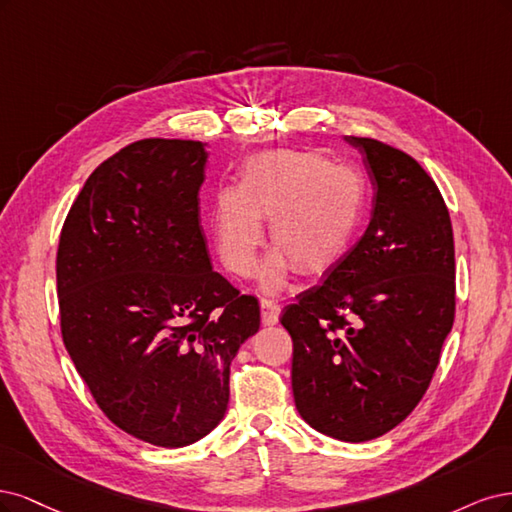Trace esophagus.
I'll list each match as a JSON object with an SVG mask.
<instances>
[{
	"instance_id": "1",
	"label": "esophagus",
	"mask_w": 512,
	"mask_h": 512,
	"mask_svg": "<svg viewBox=\"0 0 512 512\" xmlns=\"http://www.w3.org/2000/svg\"><path fill=\"white\" fill-rule=\"evenodd\" d=\"M261 306V321L263 325H274L278 321V315H280V304L272 298H263L259 302Z\"/></svg>"
}]
</instances>
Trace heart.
<instances>
[{
    "label": "heart",
    "instance_id": "1",
    "mask_svg": "<svg viewBox=\"0 0 512 512\" xmlns=\"http://www.w3.org/2000/svg\"><path fill=\"white\" fill-rule=\"evenodd\" d=\"M368 210L366 180L355 168L310 151H263L244 161L238 187L212 197L210 232L225 266L251 276L268 221L276 249L261 283L276 291L293 268L321 274L349 253Z\"/></svg>",
    "mask_w": 512,
    "mask_h": 512
}]
</instances>
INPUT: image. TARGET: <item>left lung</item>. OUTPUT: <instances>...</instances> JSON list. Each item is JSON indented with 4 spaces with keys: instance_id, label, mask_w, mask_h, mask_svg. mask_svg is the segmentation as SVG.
<instances>
[{
    "instance_id": "left-lung-1",
    "label": "left lung",
    "mask_w": 512,
    "mask_h": 512,
    "mask_svg": "<svg viewBox=\"0 0 512 512\" xmlns=\"http://www.w3.org/2000/svg\"><path fill=\"white\" fill-rule=\"evenodd\" d=\"M344 140L372 180L370 225L280 323L302 419L366 442L402 423L430 387L455 317V246L449 210L415 159L372 138Z\"/></svg>"
}]
</instances>
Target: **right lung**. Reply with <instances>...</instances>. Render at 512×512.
<instances>
[{"mask_svg": "<svg viewBox=\"0 0 512 512\" xmlns=\"http://www.w3.org/2000/svg\"><path fill=\"white\" fill-rule=\"evenodd\" d=\"M206 144L140 140L106 159L63 223L61 334L106 417L157 447L223 419L229 366L259 302L212 270L200 225Z\"/></svg>", "mask_w": 512, "mask_h": 512, "instance_id": "1", "label": "right lung"}]
</instances>
